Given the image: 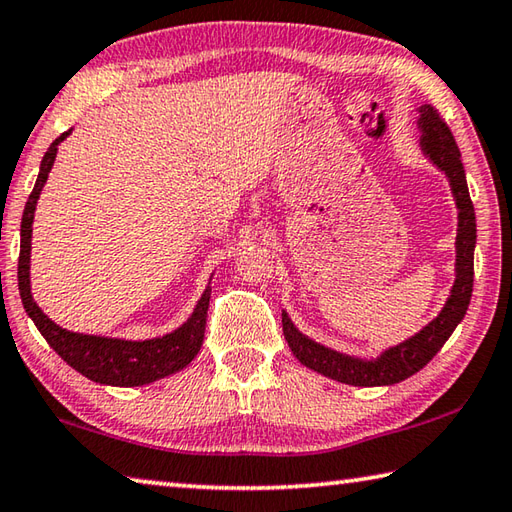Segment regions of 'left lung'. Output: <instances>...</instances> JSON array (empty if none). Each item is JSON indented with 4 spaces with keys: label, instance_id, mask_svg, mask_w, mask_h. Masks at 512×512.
Masks as SVG:
<instances>
[{
    "label": "left lung",
    "instance_id": "obj_1",
    "mask_svg": "<svg viewBox=\"0 0 512 512\" xmlns=\"http://www.w3.org/2000/svg\"><path fill=\"white\" fill-rule=\"evenodd\" d=\"M418 127H421V150L441 172H445L450 188L459 208V228H457V280L450 291L448 302L436 318L423 327L416 336L407 338L401 345L380 353L376 360H362L345 356L324 345H318L311 338L293 327L291 318L282 313L284 338L291 347L293 356L318 374L338 380L345 385L356 387H380L394 385L414 376L441 351L445 340L452 336L457 324L468 311L472 297V282H475V244H477V224L475 208H472L466 170L461 163V152L457 141L432 105L418 107Z\"/></svg>",
    "mask_w": 512,
    "mask_h": 512
}]
</instances>
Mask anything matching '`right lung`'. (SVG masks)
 Instances as JSON below:
<instances>
[{"label":"right lung","mask_w":512,"mask_h":512,"mask_svg":"<svg viewBox=\"0 0 512 512\" xmlns=\"http://www.w3.org/2000/svg\"><path fill=\"white\" fill-rule=\"evenodd\" d=\"M71 134L64 132L55 138L49 150H46L44 159L40 163V174H37L35 188L31 192L29 201H26L24 215H22V230H20V264H17V282H20V295L22 304L29 318L40 329L44 340L49 342L53 351L71 365L82 376L100 385H114V387H138L154 383V380L165 378L188 367L197 356L203 345V333H206V318H208V304H210V291L208 286L203 291L201 300L194 306L188 322L181 324L179 329L167 333L163 338L152 340H120V338H102V336H85V333H73L55 324L51 318H46L40 306L33 302L31 295V235H33V215L37 199L44 188L46 179L58 154V145Z\"/></svg>","instance_id":"obj_1"}]
</instances>
